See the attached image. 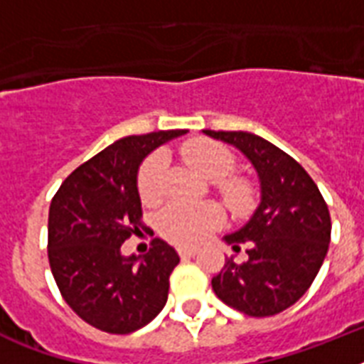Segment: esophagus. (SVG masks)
<instances>
[{
	"label": "esophagus",
	"mask_w": 364,
	"mask_h": 364,
	"mask_svg": "<svg viewBox=\"0 0 364 364\" xmlns=\"http://www.w3.org/2000/svg\"><path fill=\"white\" fill-rule=\"evenodd\" d=\"M177 253L181 255V259H188V257H194V255L198 253V249L196 247H179L177 249Z\"/></svg>",
	"instance_id": "1"
}]
</instances>
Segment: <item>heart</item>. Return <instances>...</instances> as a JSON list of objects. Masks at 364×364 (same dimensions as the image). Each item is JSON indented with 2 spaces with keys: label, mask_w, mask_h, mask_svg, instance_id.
I'll list each match as a JSON object with an SVG mask.
<instances>
[{
  "label": "heart",
  "mask_w": 364,
  "mask_h": 364,
  "mask_svg": "<svg viewBox=\"0 0 364 364\" xmlns=\"http://www.w3.org/2000/svg\"><path fill=\"white\" fill-rule=\"evenodd\" d=\"M183 159L200 176L217 181L223 198L228 208L238 213L247 211L253 204V194L247 183L240 179H228V173L234 170V156L227 147L210 139H194L188 141L181 151ZM164 153L151 154L137 176V191L145 204H156L164 194ZM225 213L217 204H170L159 215L156 227L166 240L177 245H193L204 242L213 230L223 225Z\"/></svg>",
  "instance_id": "heart-1"
}]
</instances>
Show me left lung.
<instances>
[{"label": "left lung", "instance_id": "left-lung-1", "mask_svg": "<svg viewBox=\"0 0 364 364\" xmlns=\"http://www.w3.org/2000/svg\"><path fill=\"white\" fill-rule=\"evenodd\" d=\"M232 145L259 177L260 202L242 228L223 236L238 251L247 243V260L228 257L211 279L215 294L242 314L276 316L310 289L331 243V215L319 188L287 153L251 132L202 130Z\"/></svg>", "mask_w": 364, "mask_h": 364}]
</instances>
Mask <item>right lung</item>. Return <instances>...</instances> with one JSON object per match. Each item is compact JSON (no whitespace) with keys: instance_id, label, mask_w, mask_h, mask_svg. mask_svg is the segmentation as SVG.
<instances>
[{"instance_id":"obj_1","label":"right lung","mask_w":364,"mask_h":364,"mask_svg":"<svg viewBox=\"0 0 364 364\" xmlns=\"http://www.w3.org/2000/svg\"><path fill=\"white\" fill-rule=\"evenodd\" d=\"M187 130L128 136L71 173L48 210V262L60 293L88 325L128 334L159 316L179 255L156 238L147 255H122L139 230V166L154 149Z\"/></svg>"}]
</instances>
